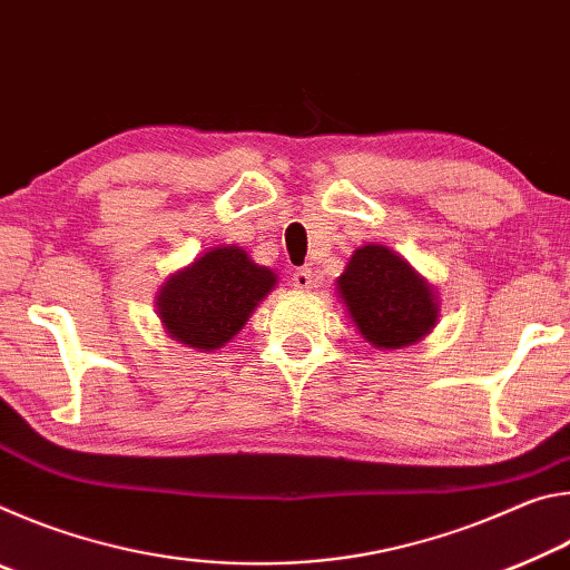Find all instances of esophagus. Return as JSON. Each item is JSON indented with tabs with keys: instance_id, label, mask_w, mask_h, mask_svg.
Masks as SVG:
<instances>
[{
	"instance_id": "1",
	"label": "esophagus",
	"mask_w": 570,
	"mask_h": 570,
	"mask_svg": "<svg viewBox=\"0 0 570 570\" xmlns=\"http://www.w3.org/2000/svg\"><path fill=\"white\" fill-rule=\"evenodd\" d=\"M292 284H294V288H298V292H312V288L316 286V274L312 272V268H298V272H294V276H292Z\"/></svg>"
}]
</instances>
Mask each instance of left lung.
<instances>
[{
	"instance_id": "left-lung-1",
	"label": "left lung",
	"mask_w": 570,
	"mask_h": 570,
	"mask_svg": "<svg viewBox=\"0 0 570 570\" xmlns=\"http://www.w3.org/2000/svg\"><path fill=\"white\" fill-rule=\"evenodd\" d=\"M336 292L350 320L377 350H402L438 324V294L400 254L380 244L354 250Z\"/></svg>"
}]
</instances>
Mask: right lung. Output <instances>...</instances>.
I'll use <instances>...</instances> for the list:
<instances>
[{"label": "right lung", "instance_id": "right-lung-1", "mask_svg": "<svg viewBox=\"0 0 570 570\" xmlns=\"http://www.w3.org/2000/svg\"><path fill=\"white\" fill-rule=\"evenodd\" d=\"M274 286L272 268L250 262L240 246H218L170 274L156 306L168 336L190 350L210 352L244 330Z\"/></svg>", "mask_w": 570, "mask_h": 570}]
</instances>
